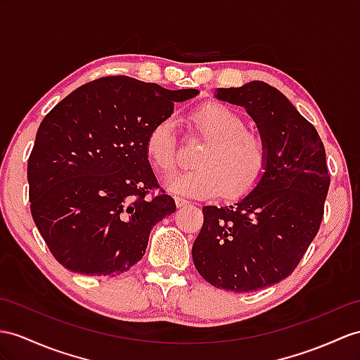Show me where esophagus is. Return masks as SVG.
Returning <instances> with one entry per match:
<instances>
[{"mask_svg": "<svg viewBox=\"0 0 360 360\" xmlns=\"http://www.w3.org/2000/svg\"><path fill=\"white\" fill-rule=\"evenodd\" d=\"M175 205H177V207H183V206H188L189 201L181 197H175Z\"/></svg>", "mask_w": 360, "mask_h": 360, "instance_id": "34e87169", "label": "esophagus"}]
</instances>
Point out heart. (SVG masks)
<instances>
[{
	"mask_svg": "<svg viewBox=\"0 0 360 360\" xmlns=\"http://www.w3.org/2000/svg\"><path fill=\"white\" fill-rule=\"evenodd\" d=\"M197 133L207 140L195 157V168L174 171L165 186L174 194L212 198H240L255 189L269 165L266 139L246 129L238 112L223 103H206L191 114ZM145 151L155 169L171 171L177 162L175 119L157 122L146 136Z\"/></svg>",
	"mask_w": 360,
	"mask_h": 360,
	"instance_id": "heart-1",
	"label": "heart"
}]
</instances>
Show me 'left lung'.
Listing matches in <instances>:
<instances>
[{"label":"left lung","mask_w":360,"mask_h":360,"mask_svg":"<svg viewBox=\"0 0 360 360\" xmlns=\"http://www.w3.org/2000/svg\"><path fill=\"white\" fill-rule=\"evenodd\" d=\"M215 98L246 108L269 146L264 177L232 206H205L192 246L209 284L246 293L283 281L316 236L330 186L318 131L266 82L217 89Z\"/></svg>","instance_id":"left-lung-1"}]
</instances>
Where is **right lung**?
I'll return each instance as SVG.
<instances>
[{"mask_svg":"<svg viewBox=\"0 0 360 360\" xmlns=\"http://www.w3.org/2000/svg\"><path fill=\"white\" fill-rule=\"evenodd\" d=\"M198 90H166L128 76L79 86L38 128L27 179L33 221L59 264L82 275H120L142 259L155 223L175 212L148 162L146 136L174 102Z\"/></svg>","mask_w":360,"mask_h":360,"instance_id":"add662e5","label":"right lung"}]
</instances>
